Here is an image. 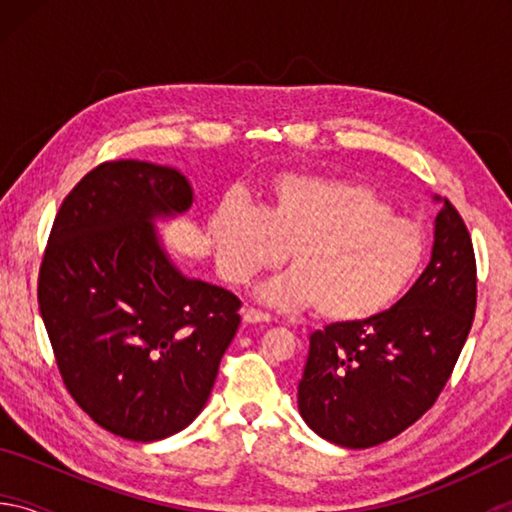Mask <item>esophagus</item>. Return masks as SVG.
<instances>
[{
	"instance_id": "obj_1",
	"label": "esophagus",
	"mask_w": 512,
	"mask_h": 512,
	"mask_svg": "<svg viewBox=\"0 0 512 512\" xmlns=\"http://www.w3.org/2000/svg\"><path fill=\"white\" fill-rule=\"evenodd\" d=\"M244 323H248V325L271 323V316L264 314V311H259V309H246L244 311Z\"/></svg>"
}]
</instances>
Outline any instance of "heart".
<instances>
[{
	"label": "heart",
	"mask_w": 512,
	"mask_h": 512,
	"mask_svg": "<svg viewBox=\"0 0 512 512\" xmlns=\"http://www.w3.org/2000/svg\"><path fill=\"white\" fill-rule=\"evenodd\" d=\"M210 235L221 273L235 284L280 266L291 250L293 271L259 287L257 298L275 309L316 307L334 325L366 323L391 309L424 259L420 225L350 178L282 176L264 212L223 203Z\"/></svg>",
	"instance_id": "b5f03b06"
}]
</instances>
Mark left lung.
Masks as SVG:
<instances>
[{
	"instance_id": "1",
	"label": "left lung",
	"mask_w": 512,
	"mask_h": 512,
	"mask_svg": "<svg viewBox=\"0 0 512 512\" xmlns=\"http://www.w3.org/2000/svg\"><path fill=\"white\" fill-rule=\"evenodd\" d=\"M431 259L406 296L377 318L309 336L298 411L329 443L366 449L431 409L456 366L476 309V262L461 214L433 196Z\"/></svg>"
}]
</instances>
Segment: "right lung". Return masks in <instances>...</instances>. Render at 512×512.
Instances as JSON below:
<instances>
[{
    "label": "right lung",
    "mask_w": 512,
    "mask_h": 512,
    "mask_svg": "<svg viewBox=\"0 0 512 512\" xmlns=\"http://www.w3.org/2000/svg\"><path fill=\"white\" fill-rule=\"evenodd\" d=\"M194 205L185 173L103 162L60 205L38 305L76 404L115 436L153 443L189 427L235 339V293L187 277L158 221Z\"/></svg>",
    "instance_id": "1"
}]
</instances>
